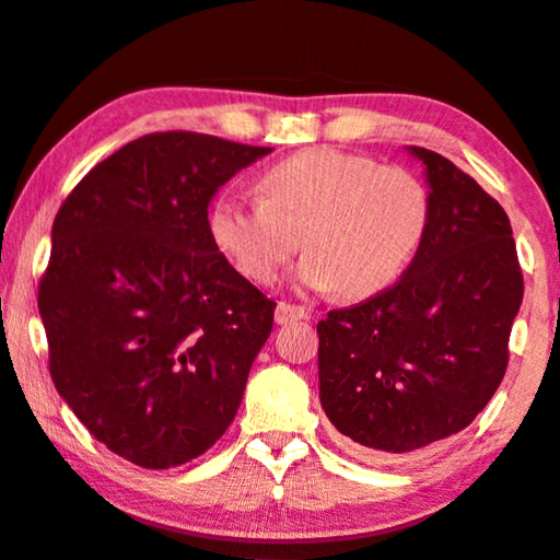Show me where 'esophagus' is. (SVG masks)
Returning <instances> with one entry per match:
<instances>
[{"label": "esophagus", "instance_id": "obj_1", "mask_svg": "<svg viewBox=\"0 0 560 560\" xmlns=\"http://www.w3.org/2000/svg\"><path fill=\"white\" fill-rule=\"evenodd\" d=\"M276 323L279 325H289L294 323V319H304L307 317V310L300 307V304H292V302H279L276 304Z\"/></svg>", "mask_w": 560, "mask_h": 560}]
</instances>
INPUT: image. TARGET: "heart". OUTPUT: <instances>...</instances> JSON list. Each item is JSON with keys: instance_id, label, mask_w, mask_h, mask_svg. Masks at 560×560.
I'll use <instances>...</instances> for the list:
<instances>
[{"instance_id": "1", "label": "heart", "mask_w": 560, "mask_h": 560, "mask_svg": "<svg viewBox=\"0 0 560 560\" xmlns=\"http://www.w3.org/2000/svg\"><path fill=\"white\" fill-rule=\"evenodd\" d=\"M258 189L260 199L222 191L207 214L212 243L256 284H271L304 237L296 279L366 300L405 276L432 222L430 186L417 171L340 148L273 163Z\"/></svg>"}]
</instances>
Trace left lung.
<instances>
[{"mask_svg":"<svg viewBox=\"0 0 560 560\" xmlns=\"http://www.w3.org/2000/svg\"><path fill=\"white\" fill-rule=\"evenodd\" d=\"M424 163L432 222L405 276L317 325L319 401L363 456L409 453L451 438L494 397L523 304L510 218L456 163Z\"/></svg>","mask_w":560,"mask_h":560,"instance_id":"8db88e82","label":"left lung"}]
</instances>
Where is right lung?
I'll return each mask as SVG.
<instances>
[{"label":"right lung","instance_id":"right-lung-1","mask_svg":"<svg viewBox=\"0 0 560 560\" xmlns=\"http://www.w3.org/2000/svg\"><path fill=\"white\" fill-rule=\"evenodd\" d=\"M271 148L151 132L89 171L54 222L37 310L48 369L96 441L143 468L210 451L276 302L212 243L207 207Z\"/></svg>","mask_w":560,"mask_h":560}]
</instances>
